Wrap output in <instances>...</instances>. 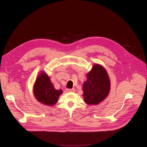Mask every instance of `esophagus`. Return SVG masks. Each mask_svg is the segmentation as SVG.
Here are the masks:
<instances>
[{
    "label": "esophagus",
    "instance_id": "obj_1",
    "mask_svg": "<svg viewBox=\"0 0 147 147\" xmlns=\"http://www.w3.org/2000/svg\"><path fill=\"white\" fill-rule=\"evenodd\" d=\"M75 91V89L72 88V89H67L66 90V92H73Z\"/></svg>",
    "mask_w": 147,
    "mask_h": 147
}]
</instances>
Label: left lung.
Here are the masks:
<instances>
[{
	"mask_svg": "<svg viewBox=\"0 0 147 147\" xmlns=\"http://www.w3.org/2000/svg\"><path fill=\"white\" fill-rule=\"evenodd\" d=\"M87 80L83 85L84 100L88 105H97L109 94L110 82L105 69L100 65L94 64L86 74Z\"/></svg>",
	"mask_w": 147,
	"mask_h": 147,
	"instance_id": "obj_1",
	"label": "left lung"
}]
</instances>
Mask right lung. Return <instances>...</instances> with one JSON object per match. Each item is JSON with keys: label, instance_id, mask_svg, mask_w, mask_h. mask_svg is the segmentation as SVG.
<instances>
[{"label": "right lung", "instance_id": "1", "mask_svg": "<svg viewBox=\"0 0 147 147\" xmlns=\"http://www.w3.org/2000/svg\"><path fill=\"white\" fill-rule=\"evenodd\" d=\"M62 93V90H56L55 88L50 77L45 72H42L38 75L34 86V94L39 102L48 106H53Z\"/></svg>", "mask_w": 147, "mask_h": 147}]
</instances>
